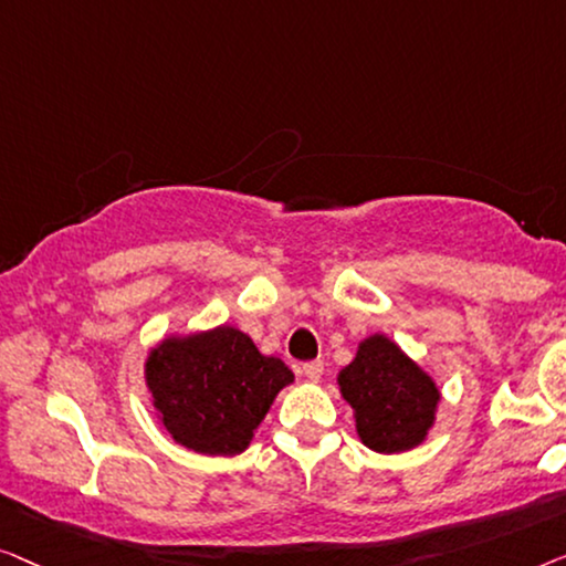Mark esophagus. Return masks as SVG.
Listing matches in <instances>:
<instances>
[{
  "label": "esophagus",
  "instance_id": "1",
  "mask_svg": "<svg viewBox=\"0 0 566 566\" xmlns=\"http://www.w3.org/2000/svg\"><path fill=\"white\" fill-rule=\"evenodd\" d=\"M300 371H302V377L305 379H310V381H317L323 377V361L321 359H315V361H305L300 366Z\"/></svg>",
  "mask_w": 566,
  "mask_h": 566
}]
</instances>
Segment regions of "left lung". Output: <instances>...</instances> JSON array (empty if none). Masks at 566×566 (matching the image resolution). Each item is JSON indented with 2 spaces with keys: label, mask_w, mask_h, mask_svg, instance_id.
<instances>
[{
  "label": "left lung",
  "mask_w": 566,
  "mask_h": 566,
  "mask_svg": "<svg viewBox=\"0 0 566 566\" xmlns=\"http://www.w3.org/2000/svg\"><path fill=\"white\" fill-rule=\"evenodd\" d=\"M340 392L356 410V431L379 453L408 451L433 426L439 389L392 340L371 336L338 374Z\"/></svg>",
  "instance_id": "8db88e82"
}]
</instances>
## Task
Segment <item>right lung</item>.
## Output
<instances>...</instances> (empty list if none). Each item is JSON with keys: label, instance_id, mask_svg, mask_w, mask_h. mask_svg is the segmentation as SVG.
<instances>
[{"label": "right lung", "instance_id": "right-lung-1", "mask_svg": "<svg viewBox=\"0 0 566 566\" xmlns=\"http://www.w3.org/2000/svg\"><path fill=\"white\" fill-rule=\"evenodd\" d=\"M292 379L290 366L261 354L230 325L164 340L146 361V381L166 431L210 457L241 453Z\"/></svg>", "mask_w": 566, "mask_h": 566}]
</instances>
